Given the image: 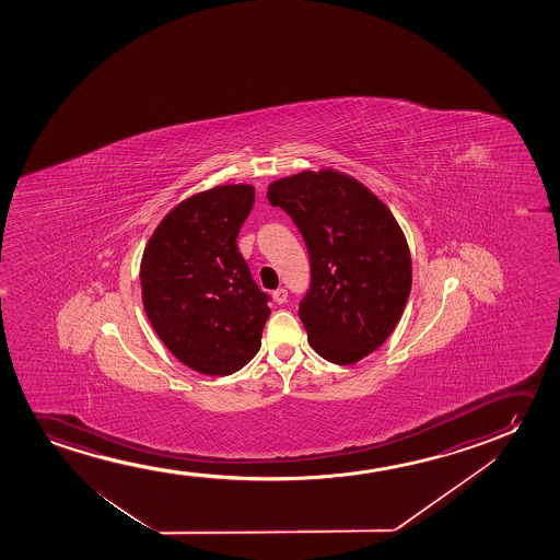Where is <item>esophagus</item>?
Returning a JSON list of instances; mask_svg holds the SVG:
<instances>
[{
  "mask_svg": "<svg viewBox=\"0 0 560 560\" xmlns=\"http://www.w3.org/2000/svg\"><path fill=\"white\" fill-rule=\"evenodd\" d=\"M287 299H289V292H287V289H283V287L273 291V300H276L277 304H284Z\"/></svg>",
  "mask_w": 560,
  "mask_h": 560,
  "instance_id": "34e87169",
  "label": "esophagus"
}]
</instances>
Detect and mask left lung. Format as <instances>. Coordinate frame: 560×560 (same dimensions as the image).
<instances>
[{"label":"left lung","instance_id":"obj_1","mask_svg":"<svg viewBox=\"0 0 560 560\" xmlns=\"http://www.w3.org/2000/svg\"><path fill=\"white\" fill-rule=\"evenodd\" d=\"M268 199L291 215L306 243L312 276L299 315L312 348L338 365L375 352L411 292V256L390 210L332 170L279 179Z\"/></svg>","mask_w":560,"mask_h":560}]
</instances>
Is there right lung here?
I'll use <instances>...</instances> for the list:
<instances>
[{"label": "right lung", "instance_id": "obj_1", "mask_svg": "<svg viewBox=\"0 0 560 560\" xmlns=\"http://www.w3.org/2000/svg\"><path fill=\"white\" fill-rule=\"evenodd\" d=\"M253 205L250 185L199 192L162 220L143 253L147 317L170 352L202 375H231L260 350L271 299L237 246Z\"/></svg>", "mask_w": 560, "mask_h": 560}]
</instances>
